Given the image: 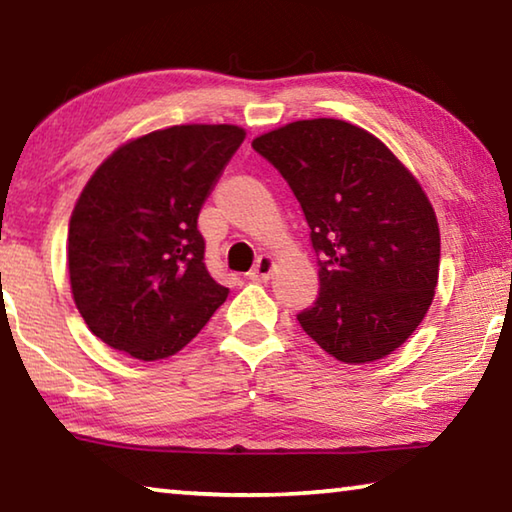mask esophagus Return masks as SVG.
Wrapping results in <instances>:
<instances>
[{
  "instance_id": "obj_1",
  "label": "esophagus",
  "mask_w": 512,
  "mask_h": 512,
  "mask_svg": "<svg viewBox=\"0 0 512 512\" xmlns=\"http://www.w3.org/2000/svg\"><path fill=\"white\" fill-rule=\"evenodd\" d=\"M273 268H275L273 257H271V255H262V257L257 259V264L253 266V271L248 273V280H253V282H266L268 277H271Z\"/></svg>"
}]
</instances>
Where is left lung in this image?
<instances>
[{
    "mask_svg": "<svg viewBox=\"0 0 512 512\" xmlns=\"http://www.w3.org/2000/svg\"><path fill=\"white\" fill-rule=\"evenodd\" d=\"M305 212L320 291L298 323L343 363L395 352L438 284L436 212L411 171L363 128L302 119L253 140Z\"/></svg>",
    "mask_w": 512,
    "mask_h": 512,
    "instance_id": "left-lung-1",
    "label": "left lung"
}]
</instances>
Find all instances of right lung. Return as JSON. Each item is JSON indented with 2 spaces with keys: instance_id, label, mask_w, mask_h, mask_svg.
I'll list each match as a JSON object with an SVG mask.
<instances>
[{
  "instance_id": "right-lung-1",
  "label": "right lung",
  "mask_w": 512,
  "mask_h": 512,
  "mask_svg": "<svg viewBox=\"0 0 512 512\" xmlns=\"http://www.w3.org/2000/svg\"><path fill=\"white\" fill-rule=\"evenodd\" d=\"M244 137L230 124L171 126L119 146L92 173L69 219V282L110 348L171 357L228 298L205 268L198 214Z\"/></svg>"
}]
</instances>
